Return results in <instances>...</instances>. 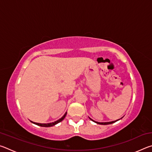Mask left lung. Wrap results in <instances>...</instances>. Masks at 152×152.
<instances>
[{
	"instance_id": "obj_1",
	"label": "left lung",
	"mask_w": 152,
	"mask_h": 152,
	"mask_svg": "<svg viewBox=\"0 0 152 152\" xmlns=\"http://www.w3.org/2000/svg\"><path fill=\"white\" fill-rule=\"evenodd\" d=\"M91 120H92V121H94V122H95V123H96L97 124H101V125H109V124H111V123H115V122H116V121H117L118 120H117V121H111V122H105V123H100V122H96V121H93L92 120V119H91V118H89Z\"/></svg>"
}]
</instances>
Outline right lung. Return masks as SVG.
<instances>
[{"mask_svg":"<svg viewBox=\"0 0 152 152\" xmlns=\"http://www.w3.org/2000/svg\"><path fill=\"white\" fill-rule=\"evenodd\" d=\"M66 114H67V113H66L65 114H64V116H63L62 117H61V119H60L58 120V121H56L53 122V123H35V122H33V121H31V122H32L33 123H34V124H35V125H39V126H41V127H52V126L55 125H56V124H58V123L61 122V121H62V120L64 119V118H65V117H66Z\"/></svg>","mask_w":152,"mask_h":152,"instance_id":"1","label":"right lung"}]
</instances>
